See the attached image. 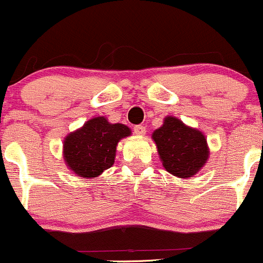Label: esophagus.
<instances>
[{
  "instance_id": "1",
  "label": "esophagus",
  "mask_w": 263,
  "mask_h": 263,
  "mask_svg": "<svg viewBox=\"0 0 263 263\" xmlns=\"http://www.w3.org/2000/svg\"><path fill=\"white\" fill-rule=\"evenodd\" d=\"M134 132L137 136H144V135L146 134V128H145L144 126H141V124H139V126H135Z\"/></svg>"
}]
</instances>
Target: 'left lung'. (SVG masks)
Returning <instances> with one entry per match:
<instances>
[{
	"label": "left lung",
	"instance_id": "1",
	"mask_svg": "<svg viewBox=\"0 0 263 263\" xmlns=\"http://www.w3.org/2000/svg\"><path fill=\"white\" fill-rule=\"evenodd\" d=\"M151 139L165 171L178 178L193 177L208 163L210 148L205 135L177 117L166 116Z\"/></svg>",
	"mask_w": 263,
	"mask_h": 263
}]
</instances>
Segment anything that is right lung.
Instances as JSON below:
<instances>
[{
  "instance_id": "right-lung-1",
  "label": "right lung",
  "mask_w": 263,
  "mask_h": 263,
  "mask_svg": "<svg viewBox=\"0 0 263 263\" xmlns=\"http://www.w3.org/2000/svg\"><path fill=\"white\" fill-rule=\"evenodd\" d=\"M129 127L110 123L104 116L94 117L63 140V160L81 178H98L115 164L117 145L131 136Z\"/></svg>"
}]
</instances>
